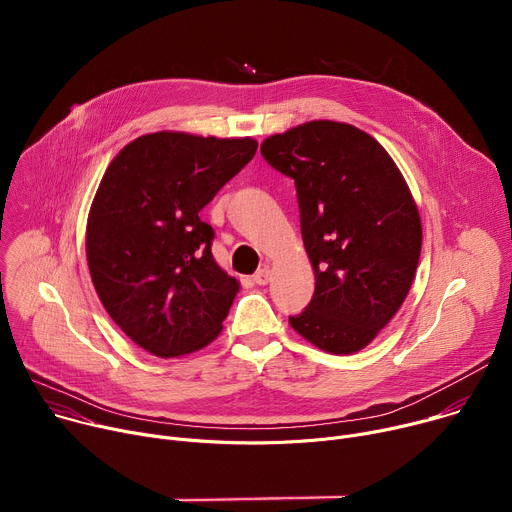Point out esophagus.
<instances>
[{"instance_id":"obj_1","label":"esophagus","mask_w":512,"mask_h":512,"mask_svg":"<svg viewBox=\"0 0 512 512\" xmlns=\"http://www.w3.org/2000/svg\"><path fill=\"white\" fill-rule=\"evenodd\" d=\"M253 281H255L257 285H267V283L271 281V269H269V265L261 267V269L253 275Z\"/></svg>"}]
</instances>
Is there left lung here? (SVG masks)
<instances>
[{"instance_id":"obj_1","label":"left lung","mask_w":512,"mask_h":512,"mask_svg":"<svg viewBox=\"0 0 512 512\" xmlns=\"http://www.w3.org/2000/svg\"><path fill=\"white\" fill-rule=\"evenodd\" d=\"M261 154L296 182L316 275L291 328L330 354L362 350L405 302L419 263L421 218L403 174L375 137L338 121L275 133Z\"/></svg>"}]
</instances>
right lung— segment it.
I'll return each mask as SVG.
<instances>
[{
	"mask_svg": "<svg viewBox=\"0 0 512 512\" xmlns=\"http://www.w3.org/2000/svg\"><path fill=\"white\" fill-rule=\"evenodd\" d=\"M253 137L158 131L113 158L87 221V261L113 322L160 358L190 354L223 330L239 281L212 257L198 212L255 156Z\"/></svg>",
	"mask_w": 512,
	"mask_h": 512,
	"instance_id": "1",
	"label": "right lung"
}]
</instances>
